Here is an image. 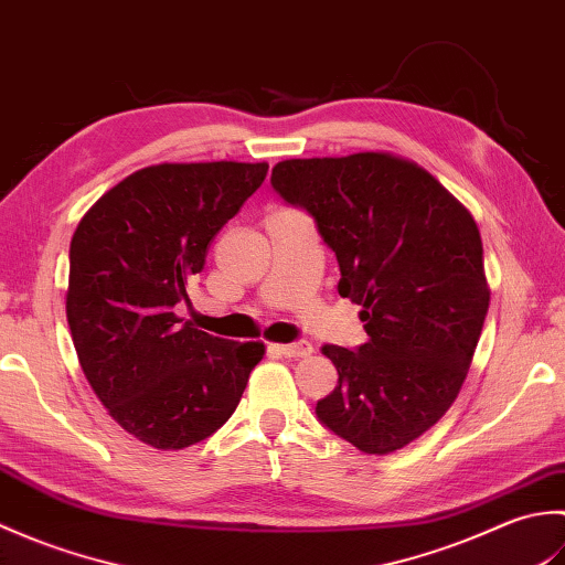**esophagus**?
I'll return each mask as SVG.
<instances>
[{
    "mask_svg": "<svg viewBox=\"0 0 565 565\" xmlns=\"http://www.w3.org/2000/svg\"><path fill=\"white\" fill-rule=\"evenodd\" d=\"M274 350L276 352H279L281 356H310V354H313V344H310V342H291V344H276L274 347Z\"/></svg>",
    "mask_w": 565,
    "mask_h": 565,
    "instance_id": "esophagus-1",
    "label": "esophagus"
}]
</instances>
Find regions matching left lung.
Segmentation results:
<instances>
[{
	"mask_svg": "<svg viewBox=\"0 0 565 565\" xmlns=\"http://www.w3.org/2000/svg\"><path fill=\"white\" fill-rule=\"evenodd\" d=\"M271 186L316 218L369 334L356 350L322 347L340 379L316 415L359 451H398L449 411L481 338L490 289L473 215L391 152L284 160Z\"/></svg>",
	"mask_w": 565,
	"mask_h": 565,
	"instance_id": "left-lung-1",
	"label": "left lung"
}]
</instances>
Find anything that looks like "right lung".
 Segmentation results:
<instances>
[{
  "instance_id": "right-lung-1",
  "label": "right lung",
  "mask_w": 565,
  "mask_h": 565,
  "mask_svg": "<svg viewBox=\"0 0 565 565\" xmlns=\"http://www.w3.org/2000/svg\"><path fill=\"white\" fill-rule=\"evenodd\" d=\"M267 162H164L138 170L84 213L70 243L67 326L106 411L154 449L221 429L243 398L262 342L182 322L174 306L211 239L255 194Z\"/></svg>"
}]
</instances>
